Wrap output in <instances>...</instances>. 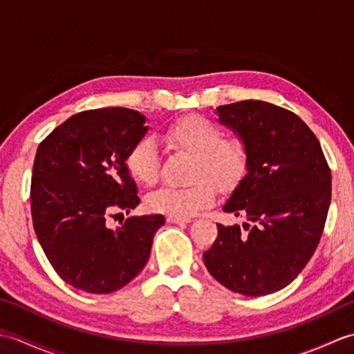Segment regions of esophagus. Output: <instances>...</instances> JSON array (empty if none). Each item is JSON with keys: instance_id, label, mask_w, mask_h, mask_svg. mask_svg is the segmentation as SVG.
Listing matches in <instances>:
<instances>
[{"instance_id": "34e87169", "label": "esophagus", "mask_w": 354, "mask_h": 354, "mask_svg": "<svg viewBox=\"0 0 354 354\" xmlns=\"http://www.w3.org/2000/svg\"><path fill=\"white\" fill-rule=\"evenodd\" d=\"M167 222H169V223H189L190 219H181V217L167 216Z\"/></svg>"}]
</instances>
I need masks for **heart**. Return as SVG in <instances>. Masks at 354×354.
<instances>
[{"mask_svg": "<svg viewBox=\"0 0 354 354\" xmlns=\"http://www.w3.org/2000/svg\"><path fill=\"white\" fill-rule=\"evenodd\" d=\"M165 145L194 156L184 187H161L146 198L150 212L189 219L202 208L213 204L216 189L231 190L245 176L250 153L243 140L225 138L221 126L209 120L192 115L165 127ZM126 169L141 184L150 185L160 176V152L150 138H141L126 155Z\"/></svg>", "mask_w": 354, "mask_h": 354, "instance_id": "1", "label": "heart"}]
</instances>
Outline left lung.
I'll list each match as a JSON object with an SVG mask.
<instances>
[{
    "label": "left lung",
    "instance_id": "left-lung-1",
    "mask_svg": "<svg viewBox=\"0 0 354 354\" xmlns=\"http://www.w3.org/2000/svg\"><path fill=\"white\" fill-rule=\"evenodd\" d=\"M219 122L245 141V178L223 212L246 217L217 223L204 263L225 288L248 297L269 295L290 284L317 250L324 231L332 173L318 138L293 112L261 100L217 108Z\"/></svg>",
    "mask_w": 354,
    "mask_h": 354
}]
</instances>
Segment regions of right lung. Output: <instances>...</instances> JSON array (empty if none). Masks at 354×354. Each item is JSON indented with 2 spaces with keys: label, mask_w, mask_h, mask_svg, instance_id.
I'll use <instances>...</instances> for the list:
<instances>
[{
  "label": "right lung",
  "mask_w": 354,
  "mask_h": 354,
  "mask_svg": "<svg viewBox=\"0 0 354 354\" xmlns=\"http://www.w3.org/2000/svg\"><path fill=\"white\" fill-rule=\"evenodd\" d=\"M146 117L127 108L79 112L36 150L30 202L36 237L57 275L89 293L122 289L146 266L162 214L108 217L140 204L126 169L129 149L147 132ZM115 216V214H114Z\"/></svg>",
  "instance_id": "add662e5"
}]
</instances>
